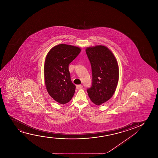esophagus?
<instances>
[{
    "label": "esophagus",
    "mask_w": 158,
    "mask_h": 158,
    "mask_svg": "<svg viewBox=\"0 0 158 158\" xmlns=\"http://www.w3.org/2000/svg\"><path fill=\"white\" fill-rule=\"evenodd\" d=\"M82 85H77V86H76V89H81L82 88Z\"/></svg>",
    "instance_id": "esophagus-1"
}]
</instances>
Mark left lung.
Returning <instances> with one entry per match:
<instances>
[{
	"mask_svg": "<svg viewBox=\"0 0 158 158\" xmlns=\"http://www.w3.org/2000/svg\"><path fill=\"white\" fill-rule=\"evenodd\" d=\"M86 52L92 74V86L87 92L91 101L100 105L114 93L119 80V67L114 55L106 46L87 48Z\"/></svg>",
	"mask_w": 158,
	"mask_h": 158,
	"instance_id": "obj_1",
	"label": "left lung"
}]
</instances>
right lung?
I'll use <instances>...</instances> for the list:
<instances>
[{"label": "right lung", "mask_w": 158, "mask_h": 158, "mask_svg": "<svg viewBox=\"0 0 158 158\" xmlns=\"http://www.w3.org/2000/svg\"><path fill=\"white\" fill-rule=\"evenodd\" d=\"M80 51L78 47L62 44L52 48L46 58V87L50 96L60 104L69 102L75 92L76 85L72 82L69 66Z\"/></svg>", "instance_id": "right-lung-1"}]
</instances>
